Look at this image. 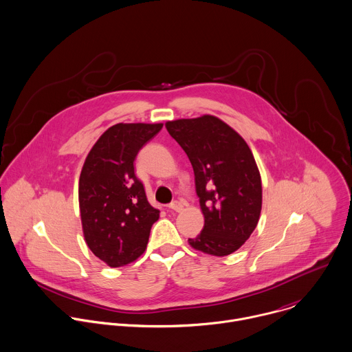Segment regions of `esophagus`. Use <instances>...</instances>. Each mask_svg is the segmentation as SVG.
I'll use <instances>...</instances> for the list:
<instances>
[{
	"instance_id": "34e87169",
	"label": "esophagus",
	"mask_w": 352,
	"mask_h": 352,
	"mask_svg": "<svg viewBox=\"0 0 352 352\" xmlns=\"http://www.w3.org/2000/svg\"><path fill=\"white\" fill-rule=\"evenodd\" d=\"M168 208H171V210L175 211V212H181V211L184 210V204H182L181 201L175 200V201H173V203L168 204Z\"/></svg>"
}]
</instances>
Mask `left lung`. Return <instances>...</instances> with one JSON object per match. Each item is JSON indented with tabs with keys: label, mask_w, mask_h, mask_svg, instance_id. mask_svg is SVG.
Masks as SVG:
<instances>
[{
	"label": "left lung",
	"mask_w": 352,
	"mask_h": 352,
	"mask_svg": "<svg viewBox=\"0 0 352 352\" xmlns=\"http://www.w3.org/2000/svg\"><path fill=\"white\" fill-rule=\"evenodd\" d=\"M188 155L204 215L192 248L214 256L237 251L255 230L262 210V179L244 138L212 115L166 123Z\"/></svg>",
	"instance_id": "8db88e82"
}]
</instances>
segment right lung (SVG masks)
<instances>
[{
  "label": "right lung",
  "mask_w": 352,
  "mask_h": 352,
  "mask_svg": "<svg viewBox=\"0 0 352 352\" xmlns=\"http://www.w3.org/2000/svg\"><path fill=\"white\" fill-rule=\"evenodd\" d=\"M162 123H118L90 149L79 177V210L90 251L109 267L138 259L160 211L153 208L134 174L138 151Z\"/></svg>",
  "instance_id": "right-lung-1"
}]
</instances>
